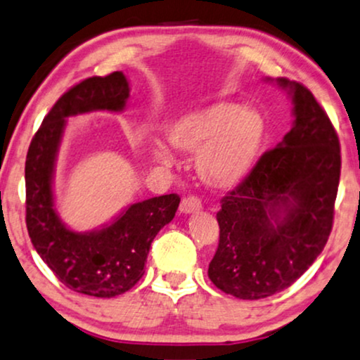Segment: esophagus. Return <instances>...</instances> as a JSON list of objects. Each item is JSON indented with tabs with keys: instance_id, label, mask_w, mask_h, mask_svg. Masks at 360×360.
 <instances>
[{
	"instance_id": "esophagus-1",
	"label": "esophagus",
	"mask_w": 360,
	"mask_h": 360,
	"mask_svg": "<svg viewBox=\"0 0 360 360\" xmlns=\"http://www.w3.org/2000/svg\"><path fill=\"white\" fill-rule=\"evenodd\" d=\"M202 208V202L197 197H185L180 203V212L181 214H193Z\"/></svg>"
}]
</instances>
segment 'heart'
I'll list each match as a JSON object with an SVG mask.
<instances>
[{"instance_id": "1", "label": "heart", "mask_w": 360, "mask_h": 360, "mask_svg": "<svg viewBox=\"0 0 360 360\" xmlns=\"http://www.w3.org/2000/svg\"><path fill=\"white\" fill-rule=\"evenodd\" d=\"M265 120L259 110L232 101H215L180 113L167 125L173 148L197 155V172L214 188H232L254 170L264 148ZM152 157L170 165L172 153L153 143Z\"/></svg>"}]
</instances>
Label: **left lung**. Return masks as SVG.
<instances>
[{
  "label": "left lung",
  "instance_id": "obj_1",
  "mask_svg": "<svg viewBox=\"0 0 360 360\" xmlns=\"http://www.w3.org/2000/svg\"><path fill=\"white\" fill-rule=\"evenodd\" d=\"M294 125L221 198L220 240L208 277L221 292L259 300L290 287L326 247L340 179L339 136L307 88L275 79Z\"/></svg>",
  "mask_w": 360,
  "mask_h": 360
}]
</instances>
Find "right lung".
<instances>
[{
  "label": "right lung",
  "mask_w": 360,
  "mask_h": 360,
  "mask_svg": "<svg viewBox=\"0 0 360 360\" xmlns=\"http://www.w3.org/2000/svg\"><path fill=\"white\" fill-rule=\"evenodd\" d=\"M128 98L130 85L122 72L83 79L53 105L26 155V227L34 250L66 287L101 299L125 294L143 277L150 245L180 203L176 193L131 203L91 232H75L58 215L53 179L66 118L120 113Z\"/></svg>",
  "instance_id": "1"
}]
</instances>
